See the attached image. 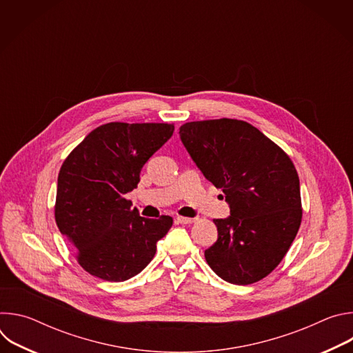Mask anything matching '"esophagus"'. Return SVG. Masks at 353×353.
I'll return each mask as SVG.
<instances>
[{
    "instance_id": "1",
    "label": "esophagus",
    "mask_w": 353,
    "mask_h": 353,
    "mask_svg": "<svg viewBox=\"0 0 353 353\" xmlns=\"http://www.w3.org/2000/svg\"><path fill=\"white\" fill-rule=\"evenodd\" d=\"M196 219L195 218H185V216H177V222L183 223V225H191L194 223Z\"/></svg>"
}]
</instances>
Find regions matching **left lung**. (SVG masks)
I'll return each instance as SVG.
<instances>
[{
  "label": "left lung",
  "instance_id": "obj_1",
  "mask_svg": "<svg viewBox=\"0 0 353 353\" xmlns=\"http://www.w3.org/2000/svg\"><path fill=\"white\" fill-rule=\"evenodd\" d=\"M180 138L230 207L229 218L214 219L218 240L205 250L208 265L234 285L261 281L282 261L300 228V183L293 162L241 120L185 123Z\"/></svg>",
  "mask_w": 353,
  "mask_h": 353
}]
</instances>
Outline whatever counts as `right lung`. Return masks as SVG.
<instances>
[{"mask_svg":"<svg viewBox=\"0 0 353 353\" xmlns=\"http://www.w3.org/2000/svg\"><path fill=\"white\" fill-rule=\"evenodd\" d=\"M166 123H108L94 128L64 161L57 181L56 223L90 275L123 282L154 259L173 219L142 218L125 194L142 166L173 135Z\"/></svg>","mask_w":353,"mask_h":353,"instance_id":"right-lung-1","label":"right lung"}]
</instances>
